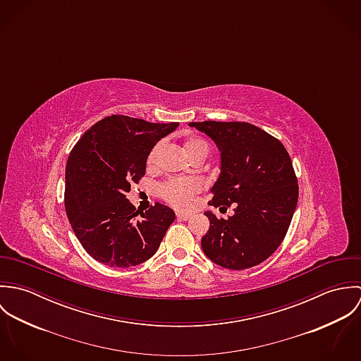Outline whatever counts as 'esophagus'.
<instances>
[{
    "mask_svg": "<svg viewBox=\"0 0 361 361\" xmlns=\"http://www.w3.org/2000/svg\"><path fill=\"white\" fill-rule=\"evenodd\" d=\"M176 218L180 219V221H188V219H190V214H186V212H176Z\"/></svg>",
    "mask_w": 361,
    "mask_h": 361,
    "instance_id": "34e87169",
    "label": "esophagus"
}]
</instances>
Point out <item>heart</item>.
I'll return each mask as SVG.
<instances>
[{"instance_id": "heart-1", "label": "heart", "mask_w": 361, "mask_h": 361, "mask_svg": "<svg viewBox=\"0 0 361 361\" xmlns=\"http://www.w3.org/2000/svg\"><path fill=\"white\" fill-rule=\"evenodd\" d=\"M161 149H162V145L157 143L149 152L146 158V166L149 171L154 169ZM183 150L189 158L196 161V159L206 158L209 153V146L204 139L197 136H190L185 139ZM199 192H200V183L189 178H172L161 183L158 188L159 197L169 206L179 208V209H186L192 206L195 196Z\"/></svg>"}]
</instances>
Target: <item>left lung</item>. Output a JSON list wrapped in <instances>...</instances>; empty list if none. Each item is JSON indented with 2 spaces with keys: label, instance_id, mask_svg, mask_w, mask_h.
I'll use <instances>...</instances> for the list:
<instances>
[{
  "label": "left lung",
  "instance_id": "8db88e82",
  "mask_svg": "<svg viewBox=\"0 0 361 361\" xmlns=\"http://www.w3.org/2000/svg\"><path fill=\"white\" fill-rule=\"evenodd\" d=\"M221 150V175L209 206H233L202 238L207 257L229 269L261 264L282 243L298 206L299 185L290 155L274 136L247 122H190Z\"/></svg>",
  "mask_w": 361,
  "mask_h": 361
}]
</instances>
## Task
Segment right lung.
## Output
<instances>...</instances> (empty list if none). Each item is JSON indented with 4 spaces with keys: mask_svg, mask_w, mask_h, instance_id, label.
Instances as JSON below:
<instances>
[{
    "mask_svg": "<svg viewBox=\"0 0 361 361\" xmlns=\"http://www.w3.org/2000/svg\"><path fill=\"white\" fill-rule=\"evenodd\" d=\"M176 126L111 115L73 146L65 172V209L78 240L94 259L126 268L158 250L175 212L155 203L139 216L126 195L145 176L152 147Z\"/></svg>",
    "mask_w": 361,
    "mask_h": 361,
    "instance_id": "1",
    "label": "right lung"
}]
</instances>
